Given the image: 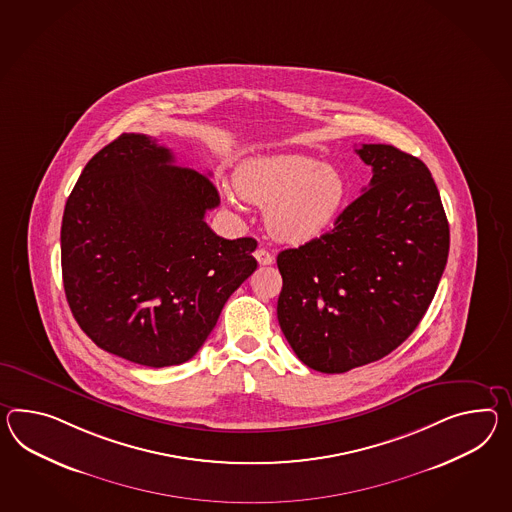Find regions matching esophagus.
Here are the masks:
<instances>
[{"label": "esophagus", "instance_id": "esophagus-1", "mask_svg": "<svg viewBox=\"0 0 512 512\" xmlns=\"http://www.w3.org/2000/svg\"><path fill=\"white\" fill-rule=\"evenodd\" d=\"M255 259H257V262L262 264V266H266V264H272V262H274V255H272L270 251L264 250V248H257V251H255Z\"/></svg>", "mask_w": 512, "mask_h": 512}]
</instances>
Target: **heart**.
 I'll use <instances>...</instances> for the list:
<instances>
[{"label":"heart","mask_w":512,"mask_h":512,"mask_svg":"<svg viewBox=\"0 0 512 512\" xmlns=\"http://www.w3.org/2000/svg\"><path fill=\"white\" fill-rule=\"evenodd\" d=\"M242 198L268 207L272 235L288 244L322 237L348 200V183L337 168L305 155H274L242 164L235 172Z\"/></svg>","instance_id":"b5f03b06"}]
</instances>
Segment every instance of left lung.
<instances>
[{
	"instance_id": "1",
	"label": "left lung",
	"mask_w": 512,
	"mask_h": 512,
	"mask_svg": "<svg viewBox=\"0 0 512 512\" xmlns=\"http://www.w3.org/2000/svg\"><path fill=\"white\" fill-rule=\"evenodd\" d=\"M370 185L335 227L281 251L277 320L303 364L344 374L405 342L435 298L448 262L449 225L418 157L362 144Z\"/></svg>"
}]
</instances>
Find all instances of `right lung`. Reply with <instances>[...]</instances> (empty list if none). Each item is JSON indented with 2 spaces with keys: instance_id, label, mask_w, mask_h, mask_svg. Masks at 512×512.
<instances>
[{
  "instance_id": "1",
  "label": "right lung",
  "mask_w": 512,
  "mask_h": 512,
  "mask_svg": "<svg viewBox=\"0 0 512 512\" xmlns=\"http://www.w3.org/2000/svg\"><path fill=\"white\" fill-rule=\"evenodd\" d=\"M155 138L124 133L98 151L64 207L61 264L75 322L101 349L151 368L183 364L250 277L255 238L205 222L209 175L175 166Z\"/></svg>"
}]
</instances>
